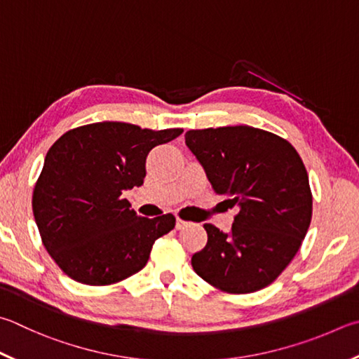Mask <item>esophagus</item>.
Returning a JSON list of instances; mask_svg holds the SVG:
<instances>
[{
    "instance_id": "34e87169",
    "label": "esophagus",
    "mask_w": 359,
    "mask_h": 359,
    "mask_svg": "<svg viewBox=\"0 0 359 359\" xmlns=\"http://www.w3.org/2000/svg\"><path fill=\"white\" fill-rule=\"evenodd\" d=\"M188 224V221H185V219H182V218H177V221H175V227H177V229H184V227H187Z\"/></svg>"
}]
</instances>
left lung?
Returning a JSON list of instances; mask_svg holds the SVG:
<instances>
[{"label": "left lung", "mask_w": 359, "mask_h": 359, "mask_svg": "<svg viewBox=\"0 0 359 359\" xmlns=\"http://www.w3.org/2000/svg\"><path fill=\"white\" fill-rule=\"evenodd\" d=\"M185 142L213 190L238 208L229 233L204 224L207 245L193 254V270L233 295L266 287L295 257L311 224L302 157L287 140L250 126L188 130Z\"/></svg>", "instance_id": "obj_1"}]
</instances>
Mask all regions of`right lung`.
<instances>
[{"instance_id":"right-lung-1","label":"right lung","mask_w":359,"mask_h":359,"mask_svg":"<svg viewBox=\"0 0 359 359\" xmlns=\"http://www.w3.org/2000/svg\"><path fill=\"white\" fill-rule=\"evenodd\" d=\"M182 132L103 121L69 130L48 149L32 212L45 250L69 278L111 285L144 269L175 217H140L122 193L142 185L149 152Z\"/></svg>"}]
</instances>
